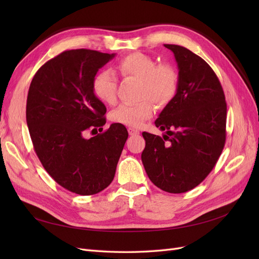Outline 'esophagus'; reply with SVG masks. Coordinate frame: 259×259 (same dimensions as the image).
<instances>
[{
    "label": "esophagus",
    "mask_w": 259,
    "mask_h": 259,
    "mask_svg": "<svg viewBox=\"0 0 259 259\" xmlns=\"http://www.w3.org/2000/svg\"><path fill=\"white\" fill-rule=\"evenodd\" d=\"M128 134L131 136H136V135H139V131L134 127H128Z\"/></svg>",
    "instance_id": "34e87169"
}]
</instances>
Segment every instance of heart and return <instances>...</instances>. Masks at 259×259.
I'll use <instances>...</instances> for the list:
<instances>
[{
	"label": "heart",
	"mask_w": 259,
	"mask_h": 259,
	"mask_svg": "<svg viewBox=\"0 0 259 259\" xmlns=\"http://www.w3.org/2000/svg\"><path fill=\"white\" fill-rule=\"evenodd\" d=\"M123 79L138 81V97L134 105H121L111 113V120L127 126L138 127L154 111L155 103L165 106L178 91L177 70L167 62L158 64L154 58L143 53H132L121 58L114 67ZM93 93L100 101L113 106L117 96L116 77L107 70L98 72L93 79Z\"/></svg>",
	"instance_id": "b5f03b06"
}]
</instances>
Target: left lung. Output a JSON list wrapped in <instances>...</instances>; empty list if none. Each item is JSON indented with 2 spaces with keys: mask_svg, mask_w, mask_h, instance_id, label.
<instances>
[{
  "mask_svg": "<svg viewBox=\"0 0 259 259\" xmlns=\"http://www.w3.org/2000/svg\"><path fill=\"white\" fill-rule=\"evenodd\" d=\"M164 46L174 53L179 85L154 123L172 137L144 132L142 161L156 187L183 193L200 185L222 154L227 104L222 84L204 59L183 46Z\"/></svg>",
  "mask_w": 259,
  "mask_h": 259,
  "instance_id": "left-lung-1",
  "label": "left lung"
}]
</instances>
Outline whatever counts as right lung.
<instances>
[{"label": "right lung", "instance_id": "right-lung-1", "mask_svg": "<svg viewBox=\"0 0 259 259\" xmlns=\"http://www.w3.org/2000/svg\"><path fill=\"white\" fill-rule=\"evenodd\" d=\"M114 56L84 49L65 51L37 70L29 88L26 117L34 151L55 182L76 194H96L111 184L128 137L120 123L84 137L86 131L106 124L107 109L92 84Z\"/></svg>", "mask_w": 259, "mask_h": 259}]
</instances>
